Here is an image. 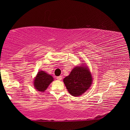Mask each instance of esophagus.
Returning <instances> with one entry per match:
<instances>
[{
    "label": "esophagus",
    "instance_id": "obj_1",
    "mask_svg": "<svg viewBox=\"0 0 130 130\" xmlns=\"http://www.w3.org/2000/svg\"><path fill=\"white\" fill-rule=\"evenodd\" d=\"M57 80H62V76H60L57 77Z\"/></svg>",
    "mask_w": 130,
    "mask_h": 130
}]
</instances>
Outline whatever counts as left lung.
Segmentation results:
<instances>
[{"label":"left lung","instance_id":"1","mask_svg":"<svg viewBox=\"0 0 130 130\" xmlns=\"http://www.w3.org/2000/svg\"><path fill=\"white\" fill-rule=\"evenodd\" d=\"M63 81L69 93L77 97L89 89L93 80L89 68L82 64L74 67Z\"/></svg>","mask_w":130,"mask_h":130}]
</instances>
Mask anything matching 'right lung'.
<instances>
[{
    "mask_svg": "<svg viewBox=\"0 0 130 130\" xmlns=\"http://www.w3.org/2000/svg\"><path fill=\"white\" fill-rule=\"evenodd\" d=\"M53 80V77L50 74L45 71L40 70L34 78V87L38 91L45 92Z\"/></svg>",
    "mask_w": 130,
    "mask_h": 130,
    "instance_id": "right-lung-1",
    "label": "right lung"
}]
</instances>
